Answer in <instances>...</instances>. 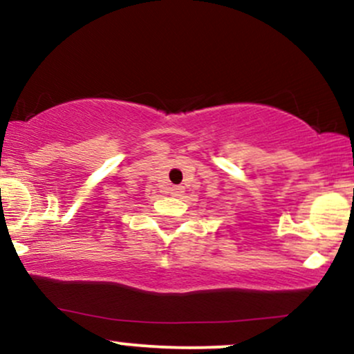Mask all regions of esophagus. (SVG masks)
<instances>
[{"label": "esophagus", "mask_w": 354, "mask_h": 354, "mask_svg": "<svg viewBox=\"0 0 354 354\" xmlns=\"http://www.w3.org/2000/svg\"><path fill=\"white\" fill-rule=\"evenodd\" d=\"M183 193H185V188H183V186H171V188H169V194L174 198H180Z\"/></svg>", "instance_id": "1"}]
</instances>
